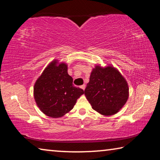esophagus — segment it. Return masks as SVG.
<instances>
[{
	"label": "esophagus",
	"instance_id": "obj_1",
	"mask_svg": "<svg viewBox=\"0 0 160 160\" xmlns=\"http://www.w3.org/2000/svg\"><path fill=\"white\" fill-rule=\"evenodd\" d=\"M80 88H82V89L83 90H85V85L84 84V85H81V86H80Z\"/></svg>",
	"mask_w": 160,
	"mask_h": 160
}]
</instances>
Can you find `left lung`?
<instances>
[{
    "label": "left lung",
    "instance_id": "obj_1",
    "mask_svg": "<svg viewBox=\"0 0 160 160\" xmlns=\"http://www.w3.org/2000/svg\"><path fill=\"white\" fill-rule=\"evenodd\" d=\"M85 95L93 110L110 116L118 112L125 105L129 97V88L116 68L96 65L90 74Z\"/></svg>",
    "mask_w": 160,
    "mask_h": 160
}]
</instances>
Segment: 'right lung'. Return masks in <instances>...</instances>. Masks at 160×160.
I'll return each instance as SVG.
<instances>
[{"mask_svg": "<svg viewBox=\"0 0 160 160\" xmlns=\"http://www.w3.org/2000/svg\"><path fill=\"white\" fill-rule=\"evenodd\" d=\"M68 65L53 60L45 68L34 85V98L38 107L50 118H60L72 110L84 90L72 84Z\"/></svg>", "mask_w": 160, "mask_h": 160, "instance_id": "right-lung-1", "label": "right lung"}]
</instances>
